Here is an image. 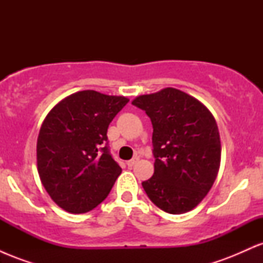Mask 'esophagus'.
<instances>
[{
  "mask_svg": "<svg viewBox=\"0 0 263 263\" xmlns=\"http://www.w3.org/2000/svg\"><path fill=\"white\" fill-rule=\"evenodd\" d=\"M137 162H138V157H135V158H132V159H129V161H127V165H128V167H134V165Z\"/></svg>",
  "mask_w": 263,
  "mask_h": 263,
  "instance_id": "34e87169",
  "label": "esophagus"
}]
</instances>
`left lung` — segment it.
<instances>
[{"label":"left lung","instance_id":"1","mask_svg":"<svg viewBox=\"0 0 263 263\" xmlns=\"http://www.w3.org/2000/svg\"><path fill=\"white\" fill-rule=\"evenodd\" d=\"M153 126L155 173L142 182L153 204L170 214L194 209L215 182L221 143L213 114L189 93L174 87L137 96Z\"/></svg>","mask_w":263,"mask_h":263}]
</instances>
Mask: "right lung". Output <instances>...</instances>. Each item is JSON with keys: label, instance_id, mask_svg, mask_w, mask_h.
Returning a JSON list of instances; mask_svg holds the SVG:
<instances>
[{"label": "right lung", "instance_id": "right-lung-1", "mask_svg": "<svg viewBox=\"0 0 263 263\" xmlns=\"http://www.w3.org/2000/svg\"><path fill=\"white\" fill-rule=\"evenodd\" d=\"M129 100L84 90L66 96L42 123L37 140L41 182L63 210L81 214L104 201L121 174L107 128Z\"/></svg>", "mask_w": 263, "mask_h": 263}]
</instances>
